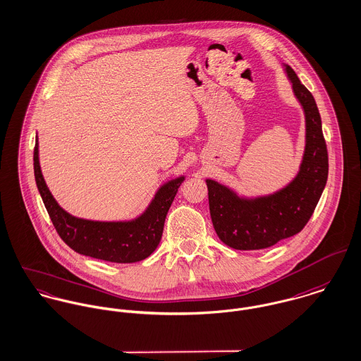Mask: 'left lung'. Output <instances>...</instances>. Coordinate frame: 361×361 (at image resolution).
Returning <instances> with one entry per match:
<instances>
[{"label":"left lung","instance_id":"1","mask_svg":"<svg viewBox=\"0 0 361 361\" xmlns=\"http://www.w3.org/2000/svg\"><path fill=\"white\" fill-rule=\"evenodd\" d=\"M283 67L305 114V149L295 176L279 190L259 196L240 195L228 185L205 179L214 229L234 250H262L295 235L310 219L327 183V146L317 104L295 71Z\"/></svg>","mask_w":361,"mask_h":361}]
</instances>
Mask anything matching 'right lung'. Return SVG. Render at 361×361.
I'll return each instance as SVG.
<instances>
[{
    "label": "right lung",
    "mask_w": 361,
    "mask_h": 361,
    "mask_svg": "<svg viewBox=\"0 0 361 361\" xmlns=\"http://www.w3.org/2000/svg\"><path fill=\"white\" fill-rule=\"evenodd\" d=\"M34 176L49 218L66 244L81 255L116 263L139 262L153 254L160 244L168 209L185 180V175L166 180L133 219L91 221L66 212L49 192L41 172L38 137L34 147Z\"/></svg>",
    "instance_id": "obj_1"
}]
</instances>
